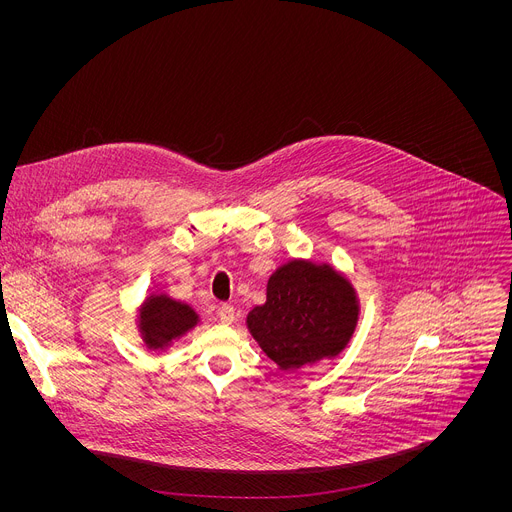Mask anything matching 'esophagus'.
<instances>
[{
  "mask_svg": "<svg viewBox=\"0 0 512 512\" xmlns=\"http://www.w3.org/2000/svg\"><path fill=\"white\" fill-rule=\"evenodd\" d=\"M218 318H221L223 324H233L235 322V308L231 304H223L221 310H218Z\"/></svg>",
  "mask_w": 512,
  "mask_h": 512,
  "instance_id": "obj_1",
  "label": "esophagus"
}]
</instances>
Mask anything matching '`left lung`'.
<instances>
[{
  "instance_id": "obj_1",
  "label": "left lung",
  "mask_w": 512,
  "mask_h": 512,
  "mask_svg": "<svg viewBox=\"0 0 512 512\" xmlns=\"http://www.w3.org/2000/svg\"><path fill=\"white\" fill-rule=\"evenodd\" d=\"M356 289L328 263L291 259L267 281V300L247 328L281 371L338 356L358 324Z\"/></svg>"
}]
</instances>
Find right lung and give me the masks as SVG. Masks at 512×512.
Instances as JSON below:
<instances>
[{
	"instance_id": "right-lung-1",
	"label": "right lung",
	"mask_w": 512,
	"mask_h": 512,
	"mask_svg": "<svg viewBox=\"0 0 512 512\" xmlns=\"http://www.w3.org/2000/svg\"><path fill=\"white\" fill-rule=\"evenodd\" d=\"M198 322L200 316L192 306L166 294H152L139 306L137 330L143 344L150 350H166Z\"/></svg>"
}]
</instances>
